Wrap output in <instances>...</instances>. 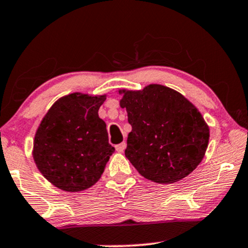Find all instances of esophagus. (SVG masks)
Segmentation results:
<instances>
[{
    "label": "esophagus",
    "instance_id": "1",
    "mask_svg": "<svg viewBox=\"0 0 248 248\" xmlns=\"http://www.w3.org/2000/svg\"><path fill=\"white\" fill-rule=\"evenodd\" d=\"M124 149H126V142H122L120 144H118V145H115V150L120 153L124 152Z\"/></svg>",
    "mask_w": 248,
    "mask_h": 248
}]
</instances>
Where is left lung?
Masks as SVG:
<instances>
[{
	"label": "left lung",
	"instance_id": "1",
	"mask_svg": "<svg viewBox=\"0 0 248 248\" xmlns=\"http://www.w3.org/2000/svg\"><path fill=\"white\" fill-rule=\"evenodd\" d=\"M119 93L131 124L124 155L137 171L160 184L175 183L192 173L209 140V128L198 108L161 84Z\"/></svg>",
	"mask_w": 248,
	"mask_h": 248
}]
</instances>
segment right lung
Listing matches in <instances>:
<instances>
[{"mask_svg":"<svg viewBox=\"0 0 248 248\" xmlns=\"http://www.w3.org/2000/svg\"><path fill=\"white\" fill-rule=\"evenodd\" d=\"M106 95L73 93L59 98L41 121L33 158L41 174L58 189L79 192L102 176L114 152L98 109Z\"/></svg>","mask_w":248,"mask_h":248,"instance_id":"obj_1","label":"right lung"}]
</instances>
